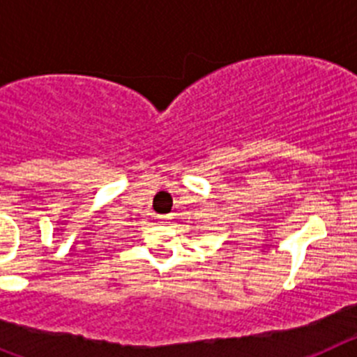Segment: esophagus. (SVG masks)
I'll return each instance as SVG.
<instances>
[{
  "mask_svg": "<svg viewBox=\"0 0 357 357\" xmlns=\"http://www.w3.org/2000/svg\"><path fill=\"white\" fill-rule=\"evenodd\" d=\"M169 220H172V216H169V214H164V216H159V222L160 223H169Z\"/></svg>",
  "mask_w": 357,
  "mask_h": 357,
  "instance_id": "1",
  "label": "esophagus"
}]
</instances>
